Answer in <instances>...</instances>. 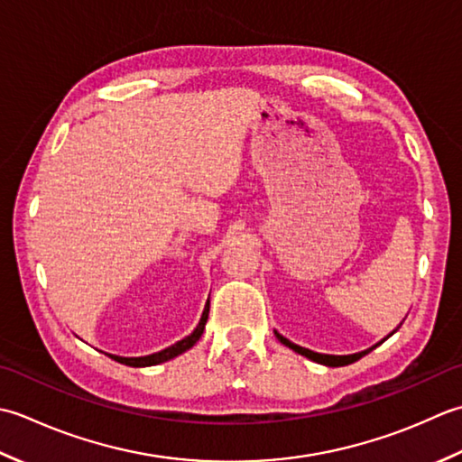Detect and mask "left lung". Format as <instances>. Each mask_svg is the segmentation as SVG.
<instances>
[{
  "instance_id": "1",
  "label": "left lung",
  "mask_w": 462,
  "mask_h": 462,
  "mask_svg": "<svg viewBox=\"0 0 462 462\" xmlns=\"http://www.w3.org/2000/svg\"><path fill=\"white\" fill-rule=\"evenodd\" d=\"M401 325H402V323H401ZM401 325H399V327H401ZM399 327L394 328L393 333H397V331H399ZM393 333H391V335H393ZM275 335H277V338H279L281 343H283L285 346H289V349H293L295 353L307 356V359L315 361V363H321V365H327V366H345V365H351V363H355V361H359L361 356H365L366 353H371V351L374 349V346H379V345L383 343V341H381L379 345H374V346H371V349H366V351H363V353L341 355V356H338V355H321V353H313V351H309V349H303V346H299V345H295V343H291L289 338H285L283 335H279L277 331H275ZM391 335H389V337H391Z\"/></svg>"
}]
</instances>
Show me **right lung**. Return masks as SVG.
<instances>
[{
    "label": "right lung",
    "instance_id": "obj_1",
    "mask_svg": "<svg viewBox=\"0 0 462 462\" xmlns=\"http://www.w3.org/2000/svg\"><path fill=\"white\" fill-rule=\"evenodd\" d=\"M207 317H209V300H207L205 305V310L201 315V321L199 325H197L195 331L189 335L181 338V341L167 346V349L159 351V353H153V355H147V356H131V359H127V356H116V355H109L111 359H116L117 363H124V365H129V366H152V365H159V363H165L169 359H173V356L185 353L187 349H191V346L199 341L201 335H203V328H205V323H207Z\"/></svg>",
    "mask_w": 462,
    "mask_h": 462
}]
</instances>
